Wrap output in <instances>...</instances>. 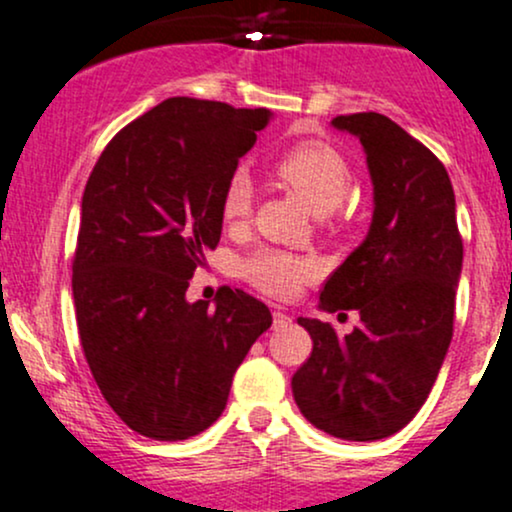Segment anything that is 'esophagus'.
I'll list each match as a JSON object with an SVG mask.
<instances>
[{
	"instance_id": "1",
	"label": "esophagus",
	"mask_w": 512,
	"mask_h": 512,
	"mask_svg": "<svg viewBox=\"0 0 512 512\" xmlns=\"http://www.w3.org/2000/svg\"><path fill=\"white\" fill-rule=\"evenodd\" d=\"M290 317H287L285 312H273V329L278 331V329H285L287 324H290Z\"/></svg>"
}]
</instances>
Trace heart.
<instances>
[{
	"instance_id": "obj_1",
	"label": "heart",
	"mask_w": 512,
	"mask_h": 512,
	"mask_svg": "<svg viewBox=\"0 0 512 512\" xmlns=\"http://www.w3.org/2000/svg\"><path fill=\"white\" fill-rule=\"evenodd\" d=\"M273 176L314 215H329L336 210L350 188V166L346 159L331 145L317 140L297 142L285 149L275 159ZM251 200V181L244 174L232 176L222 193V220L227 225H237L251 212ZM241 275L266 295L290 297L302 280L312 275V263L283 251L266 249L241 263Z\"/></svg>"
}]
</instances>
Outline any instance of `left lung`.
I'll use <instances>...</instances> for the list:
<instances>
[{
    "mask_svg": "<svg viewBox=\"0 0 512 512\" xmlns=\"http://www.w3.org/2000/svg\"><path fill=\"white\" fill-rule=\"evenodd\" d=\"M331 125L363 145L372 222L326 280L319 309H358L360 326L338 336L324 321L297 319L314 348L292 377V394L312 426L372 442L404 428L438 380L452 341L462 239L450 176L428 147L382 113Z\"/></svg>",
    "mask_w": 512,
    "mask_h": 512,
    "instance_id": "1",
    "label": "left lung"
}]
</instances>
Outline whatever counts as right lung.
<instances>
[{"label": "right lung", "instance_id": "right-lung-1", "mask_svg": "<svg viewBox=\"0 0 512 512\" xmlns=\"http://www.w3.org/2000/svg\"><path fill=\"white\" fill-rule=\"evenodd\" d=\"M268 108L166 99L108 142L86 181L72 292L86 363L125 426L188 440L225 411L232 377L271 309L188 280L222 234V193Z\"/></svg>", "mask_w": 512, "mask_h": 512}]
</instances>
